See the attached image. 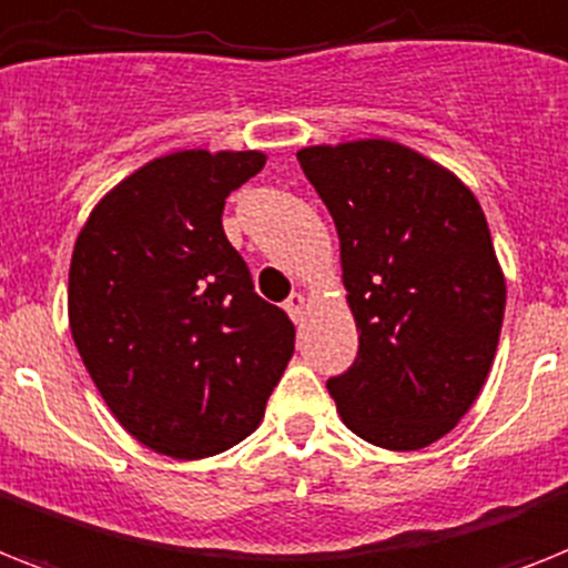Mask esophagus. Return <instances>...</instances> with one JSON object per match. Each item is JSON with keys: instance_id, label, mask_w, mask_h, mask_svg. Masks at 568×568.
<instances>
[{"instance_id": "obj_1", "label": "esophagus", "mask_w": 568, "mask_h": 568, "mask_svg": "<svg viewBox=\"0 0 568 568\" xmlns=\"http://www.w3.org/2000/svg\"><path fill=\"white\" fill-rule=\"evenodd\" d=\"M306 308H308V300L306 294H292V297L285 300V312L292 315L294 324H303V317H306Z\"/></svg>"}]
</instances>
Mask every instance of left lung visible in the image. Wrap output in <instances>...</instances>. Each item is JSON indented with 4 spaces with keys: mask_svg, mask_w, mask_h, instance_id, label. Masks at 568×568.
I'll return each instance as SVG.
<instances>
[{
    "mask_svg": "<svg viewBox=\"0 0 568 568\" xmlns=\"http://www.w3.org/2000/svg\"><path fill=\"white\" fill-rule=\"evenodd\" d=\"M329 210L358 356L326 382L349 432L382 449L435 444L473 408L499 347L505 274L481 204L394 140L297 151Z\"/></svg>",
    "mask_w": 568,
    "mask_h": 568,
    "instance_id": "8db88e82",
    "label": "left lung"
}]
</instances>
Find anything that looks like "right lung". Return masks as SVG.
<instances>
[{"label": "right lung", "mask_w": 568, "mask_h": 568, "mask_svg": "<svg viewBox=\"0 0 568 568\" xmlns=\"http://www.w3.org/2000/svg\"><path fill=\"white\" fill-rule=\"evenodd\" d=\"M262 151L189 149L116 183L81 227L69 329L99 394L142 446L178 460L251 435L294 353V324L253 292L224 236Z\"/></svg>", "instance_id": "add662e5"}]
</instances>
